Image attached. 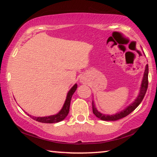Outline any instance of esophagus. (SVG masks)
<instances>
[{"instance_id": "esophagus-1", "label": "esophagus", "mask_w": 157, "mask_h": 157, "mask_svg": "<svg viewBox=\"0 0 157 157\" xmlns=\"http://www.w3.org/2000/svg\"><path fill=\"white\" fill-rule=\"evenodd\" d=\"M84 82H85V80H84V78H80V82H82V83H84Z\"/></svg>"}]
</instances>
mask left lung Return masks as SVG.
I'll list each match as a JSON object with an SVG mask.
<instances>
[{
  "instance_id": "obj_1",
  "label": "left lung",
  "mask_w": 157,
  "mask_h": 157,
  "mask_svg": "<svg viewBox=\"0 0 157 157\" xmlns=\"http://www.w3.org/2000/svg\"><path fill=\"white\" fill-rule=\"evenodd\" d=\"M147 86H148V64L145 66L144 74H143L141 84H140L139 94L138 95V96L136 97V99L134 100V102L131 103L129 106H127V107L125 109H124L123 110L121 111L120 112L113 114V115H108V114H103L102 113H100V111L97 109L96 107H95L94 102V100H93L92 102L93 113H94V115L96 116L97 118H100V120L102 121H117V120H119V119L123 118L124 117L129 115L130 113H132V111L140 105V103L142 102L143 98H144L145 95V93L147 91Z\"/></svg>"
}]
</instances>
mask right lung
Wrapping results in <instances>:
<instances>
[{"instance_id":"right-lung-1","label":"right lung","mask_w":157,"mask_h":157,"mask_svg":"<svg viewBox=\"0 0 157 157\" xmlns=\"http://www.w3.org/2000/svg\"><path fill=\"white\" fill-rule=\"evenodd\" d=\"M77 88H78V84H75L73 85V86L71 88L69 91L68 92L67 95H66V100L64 102V104H63V107L59 112L57 114H55V115L52 116H44V117H35L30 115L33 119L35 120L38 122H40V123H58V122H60L63 121L64 119L69 112V109H70V104H71V98H72L73 95L75 91H76ZM29 116V114H28Z\"/></svg>"}]
</instances>
